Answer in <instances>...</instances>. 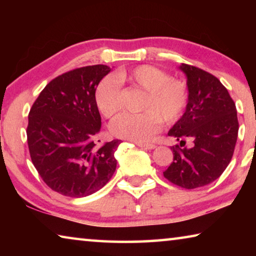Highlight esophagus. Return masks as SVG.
Returning <instances> with one entry per match:
<instances>
[{
  "label": "esophagus",
  "mask_w": 256,
  "mask_h": 256,
  "mask_svg": "<svg viewBox=\"0 0 256 256\" xmlns=\"http://www.w3.org/2000/svg\"><path fill=\"white\" fill-rule=\"evenodd\" d=\"M140 148H144V149H148V150H152L156 148V146L152 144H136Z\"/></svg>",
  "instance_id": "obj_1"
}]
</instances>
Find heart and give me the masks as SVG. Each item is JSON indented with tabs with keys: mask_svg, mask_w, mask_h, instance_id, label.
I'll list each match as a JSON object with an SVG mask.
<instances>
[{
	"mask_svg": "<svg viewBox=\"0 0 256 256\" xmlns=\"http://www.w3.org/2000/svg\"><path fill=\"white\" fill-rule=\"evenodd\" d=\"M126 84L146 92L140 106V114L118 115L110 124L114 136L136 141H149L158 131L160 123L174 124L183 116L188 102L186 82L170 78V73L154 66H138L128 71H120L115 79L106 76L99 82L94 94L98 110L105 118H112L122 106V90Z\"/></svg>",
	"mask_w": 256,
	"mask_h": 256,
	"instance_id": "b5f03b06",
	"label": "heart"
}]
</instances>
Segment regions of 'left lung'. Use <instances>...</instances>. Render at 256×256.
<instances>
[{
    "label": "left lung",
    "mask_w": 256,
    "mask_h": 256,
    "mask_svg": "<svg viewBox=\"0 0 256 256\" xmlns=\"http://www.w3.org/2000/svg\"><path fill=\"white\" fill-rule=\"evenodd\" d=\"M180 68L188 76V102L168 132L180 142L172 148L174 159L164 176L192 190L212 183L227 168L235 150L238 120L235 102L218 78L188 64ZM186 140L192 142V148H181Z\"/></svg>",
    "instance_id": "obj_1"
}]
</instances>
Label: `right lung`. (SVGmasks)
Segmentation results:
<instances>
[{"label": "right lung", "instance_id": "obj_1", "mask_svg": "<svg viewBox=\"0 0 256 256\" xmlns=\"http://www.w3.org/2000/svg\"><path fill=\"white\" fill-rule=\"evenodd\" d=\"M110 72L97 64L63 73L42 89L29 112L30 158L46 185L62 196H88L115 172L120 140L96 146L102 118L94 94Z\"/></svg>", "mask_w": 256, "mask_h": 256}]
</instances>
